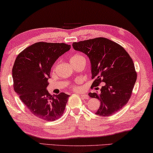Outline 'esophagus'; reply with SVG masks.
<instances>
[{"mask_svg":"<svg viewBox=\"0 0 153 153\" xmlns=\"http://www.w3.org/2000/svg\"><path fill=\"white\" fill-rule=\"evenodd\" d=\"M79 95L82 97L83 99H85V100H87L88 99V97H89V96H88V95L87 94H82V93H79Z\"/></svg>","mask_w":153,"mask_h":153,"instance_id":"34e87169","label":"esophagus"}]
</instances>
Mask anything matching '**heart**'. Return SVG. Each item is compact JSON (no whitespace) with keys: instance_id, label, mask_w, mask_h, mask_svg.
<instances>
[{"instance_id":"b5f03b06","label":"heart","mask_w":153,"mask_h":153,"mask_svg":"<svg viewBox=\"0 0 153 153\" xmlns=\"http://www.w3.org/2000/svg\"><path fill=\"white\" fill-rule=\"evenodd\" d=\"M79 62H86V58L81 53H76L71 57V62L73 64ZM83 82V79L82 78H77L75 80L72 84L69 85V87L74 91H79L80 89V84Z\"/></svg>"}]
</instances>
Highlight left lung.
Listing matches in <instances>:
<instances>
[{
  "label": "left lung",
  "instance_id": "obj_1",
  "mask_svg": "<svg viewBox=\"0 0 153 153\" xmlns=\"http://www.w3.org/2000/svg\"><path fill=\"white\" fill-rule=\"evenodd\" d=\"M73 47L90 59L92 79H95L91 88L99 90L97 86L104 82L99 93H88L100 102L95 114L110 116L117 113L131 98L137 79L130 55L119 44L102 37L74 42Z\"/></svg>",
  "mask_w": 153,
  "mask_h": 153
}]
</instances>
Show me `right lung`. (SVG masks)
Instances as JSON below:
<instances>
[{"instance_id":"right-lung-1","label":"right lung","mask_w":153,"mask_h":153,"mask_svg":"<svg viewBox=\"0 0 153 153\" xmlns=\"http://www.w3.org/2000/svg\"><path fill=\"white\" fill-rule=\"evenodd\" d=\"M70 49L71 45L65 43L38 42L16 58L12 68L13 89L36 117L51 122L62 116L69 95H51L46 88L52 66Z\"/></svg>"}]
</instances>
